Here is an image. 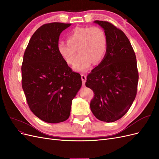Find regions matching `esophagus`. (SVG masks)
<instances>
[{
    "label": "esophagus",
    "mask_w": 159,
    "mask_h": 159,
    "mask_svg": "<svg viewBox=\"0 0 159 159\" xmlns=\"http://www.w3.org/2000/svg\"><path fill=\"white\" fill-rule=\"evenodd\" d=\"M81 80H82V84H83V86L85 85V81L86 79H87V77L85 74H81Z\"/></svg>",
    "instance_id": "obj_1"
}]
</instances>
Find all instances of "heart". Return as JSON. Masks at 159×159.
<instances>
[{"label":"heart","instance_id":"b5f03b06","mask_svg":"<svg viewBox=\"0 0 159 159\" xmlns=\"http://www.w3.org/2000/svg\"><path fill=\"white\" fill-rule=\"evenodd\" d=\"M68 43L57 45L60 55L69 65L75 60L79 51L80 58L75 62V71H87L92 64L99 63L106 54L107 36L102 28L98 26L78 27L72 30L67 38Z\"/></svg>","mask_w":159,"mask_h":159}]
</instances>
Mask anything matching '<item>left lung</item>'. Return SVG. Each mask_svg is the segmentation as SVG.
<instances>
[{
	"instance_id": "obj_1",
	"label": "left lung",
	"mask_w": 159,
	"mask_h": 159,
	"mask_svg": "<svg viewBox=\"0 0 159 159\" xmlns=\"http://www.w3.org/2000/svg\"><path fill=\"white\" fill-rule=\"evenodd\" d=\"M107 36L102 62L87 76L86 87L93 90L90 108L100 121L114 122L128 111L135 99L139 80L135 53L125 33L107 21L95 20Z\"/></svg>"
}]
</instances>
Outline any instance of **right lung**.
<instances>
[{"instance_id":"obj_1","label":"right lung","mask_w":159,"mask_h":159,"mask_svg":"<svg viewBox=\"0 0 159 159\" xmlns=\"http://www.w3.org/2000/svg\"><path fill=\"white\" fill-rule=\"evenodd\" d=\"M71 25H43L32 36L24 54L22 87L26 102L31 111L46 123L69 118L72 100L81 86V75L57 51L60 34Z\"/></svg>"}]
</instances>
